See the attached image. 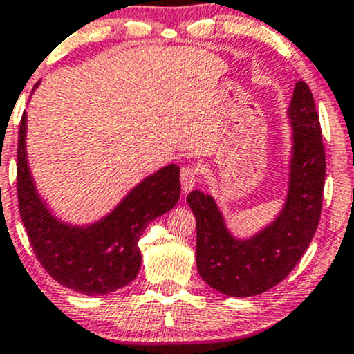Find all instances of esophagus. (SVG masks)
Listing matches in <instances>:
<instances>
[{"label": "esophagus", "instance_id": "34e87169", "mask_svg": "<svg viewBox=\"0 0 354 354\" xmlns=\"http://www.w3.org/2000/svg\"><path fill=\"white\" fill-rule=\"evenodd\" d=\"M196 174H198V171L193 165H185L181 167V187H183L185 193H188L193 188L196 181Z\"/></svg>", "mask_w": 354, "mask_h": 354}]
</instances>
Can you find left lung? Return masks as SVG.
I'll use <instances>...</instances> for the list:
<instances>
[{
	"mask_svg": "<svg viewBox=\"0 0 354 354\" xmlns=\"http://www.w3.org/2000/svg\"><path fill=\"white\" fill-rule=\"evenodd\" d=\"M288 117L293 127L288 196L277 221L263 232L248 241L234 239L210 195L193 189L187 196L196 218L200 277L229 297L259 295L285 280L317 230L326 152L314 96L305 81L295 84Z\"/></svg>",
	"mask_w": 354,
	"mask_h": 354,
	"instance_id": "8db88e82",
	"label": "left lung"
}]
</instances>
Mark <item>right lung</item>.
<instances>
[{
  "mask_svg": "<svg viewBox=\"0 0 354 354\" xmlns=\"http://www.w3.org/2000/svg\"><path fill=\"white\" fill-rule=\"evenodd\" d=\"M25 130L24 113L17 151L18 208L40 265L57 283L84 295H105L130 283L142 259L140 236L149 222L171 210L180 198V167L169 165L146 178L98 224L69 227L52 217L33 188Z\"/></svg>",
  "mask_w": 354,
  "mask_h": 354,
  "instance_id": "1",
  "label": "right lung"
}]
</instances>
